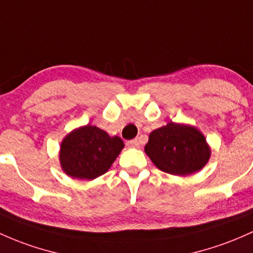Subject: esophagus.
Returning a JSON list of instances; mask_svg holds the SVG:
<instances>
[{"mask_svg":"<svg viewBox=\"0 0 253 253\" xmlns=\"http://www.w3.org/2000/svg\"><path fill=\"white\" fill-rule=\"evenodd\" d=\"M127 145L132 146V148H139V146H140V141H139V139H138V138H135V139L127 141Z\"/></svg>","mask_w":253,"mask_h":253,"instance_id":"obj_1","label":"esophagus"}]
</instances>
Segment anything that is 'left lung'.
Here are the masks:
<instances>
[{
  "instance_id": "obj_1",
  "label": "left lung",
  "mask_w": 253,
  "mask_h": 253,
  "mask_svg": "<svg viewBox=\"0 0 253 253\" xmlns=\"http://www.w3.org/2000/svg\"><path fill=\"white\" fill-rule=\"evenodd\" d=\"M146 155L155 166L173 175H188L207 165L210 149L197 128L169 122L150 133Z\"/></svg>"
}]
</instances>
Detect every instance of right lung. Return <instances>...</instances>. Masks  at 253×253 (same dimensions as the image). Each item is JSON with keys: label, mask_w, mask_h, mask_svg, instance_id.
I'll return each instance as SVG.
<instances>
[{"label": "right lung", "mask_w": 253, "mask_h": 253, "mask_svg": "<svg viewBox=\"0 0 253 253\" xmlns=\"http://www.w3.org/2000/svg\"><path fill=\"white\" fill-rule=\"evenodd\" d=\"M124 148L119 137H109L96 126L74 129L61 144L60 162L63 171L77 179L92 180L104 174Z\"/></svg>", "instance_id": "right-lung-1"}]
</instances>
